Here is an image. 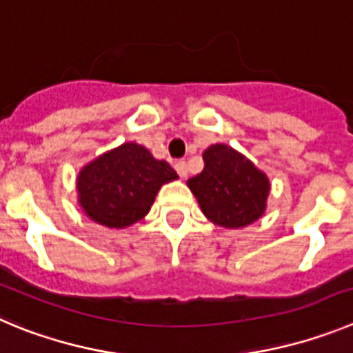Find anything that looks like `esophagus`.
<instances>
[{
  "instance_id": "1",
  "label": "esophagus",
  "mask_w": 353,
  "mask_h": 353,
  "mask_svg": "<svg viewBox=\"0 0 353 353\" xmlns=\"http://www.w3.org/2000/svg\"><path fill=\"white\" fill-rule=\"evenodd\" d=\"M174 169H176V172L179 174L181 179H184V177L188 176V169H186V163H184V161H176Z\"/></svg>"
}]
</instances>
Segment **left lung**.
<instances>
[{
    "label": "left lung",
    "instance_id": "left-lung-1",
    "mask_svg": "<svg viewBox=\"0 0 353 353\" xmlns=\"http://www.w3.org/2000/svg\"><path fill=\"white\" fill-rule=\"evenodd\" d=\"M202 158L204 170L186 184L209 221L243 228L263 216L271 192L265 172L227 144L209 145Z\"/></svg>",
    "mask_w": 353,
    "mask_h": 353
}]
</instances>
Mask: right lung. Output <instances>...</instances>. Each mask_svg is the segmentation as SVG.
<instances>
[{"label":"right lung","instance_id":"obj_1","mask_svg":"<svg viewBox=\"0 0 353 353\" xmlns=\"http://www.w3.org/2000/svg\"><path fill=\"white\" fill-rule=\"evenodd\" d=\"M174 179L177 174L167 161L137 142H125L82 167L77 200L94 223L126 228L148 214L161 186Z\"/></svg>","mask_w":353,"mask_h":353}]
</instances>
